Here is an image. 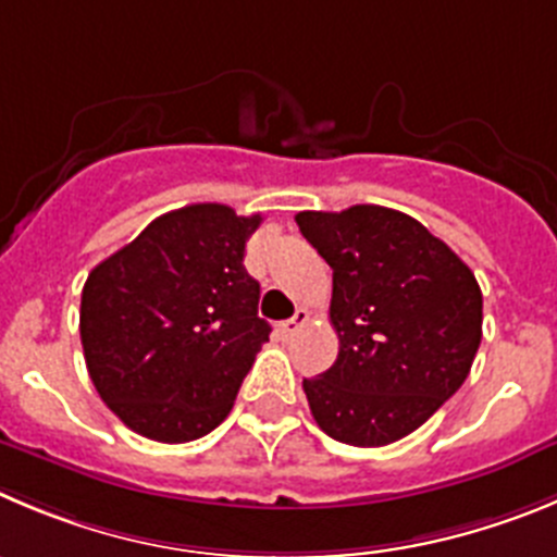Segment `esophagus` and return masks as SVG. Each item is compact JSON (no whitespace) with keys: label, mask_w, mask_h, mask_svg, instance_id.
<instances>
[{"label":"esophagus","mask_w":557,"mask_h":557,"mask_svg":"<svg viewBox=\"0 0 557 557\" xmlns=\"http://www.w3.org/2000/svg\"><path fill=\"white\" fill-rule=\"evenodd\" d=\"M306 323H309V312H306V309H298L293 318L284 320V323L278 325V331H282V336H295Z\"/></svg>","instance_id":"esophagus-1"}]
</instances>
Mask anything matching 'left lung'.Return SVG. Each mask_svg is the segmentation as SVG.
<instances>
[{
    "label": "left lung",
    "mask_w": 557,
    "mask_h": 557,
    "mask_svg": "<svg viewBox=\"0 0 557 557\" xmlns=\"http://www.w3.org/2000/svg\"><path fill=\"white\" fill-rule=\"evenodd\" d=\"M300 234L334 270L336 361L304 379L312 417L354 447L392 445L467 381L483 336L475 273L420 221L356 203L298 212Z\"/></svg>",
    "instance_id": "1"
}]
</instances>
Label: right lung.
<instances>
[{"instance_id":"add662e5","label":"right lung","mask_w":557,"mask_h":557,"mask_svg":"<svg viewBox=\"0 0 557 557\" xmlns=\"http://www.w3.org/2000/svg\"><path fill=\"white\" fill-rule=\"evenodd\" d=\"M262 215L190 203L90 270L79 336L90 381L126 428L182 445L228 417L268 342L245 243Z\"/></svg>"}]
</instances>
